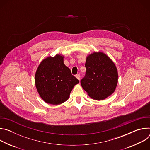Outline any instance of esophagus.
Wrapping results in <instances>:
<instances>
[{
	"mask_svg": "<svg viewBox=\"0 0 150 150\" xmlns=\"http://www.w3.org/2000/svg\"><path fill=\"white\" fill-rule=\"evenodd\" d=\"M75 76L76 77V78L79 81L80 80V78H81V76H80V75L79 74H76V75H75Z\"/></svg>",
	"mask_w": 150,
	"mask_h": 150,
	"instance_id": "esophagus-1",
	"label": "esophagus"
}]
</instances>
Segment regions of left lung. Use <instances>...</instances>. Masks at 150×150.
Masks as SVG:
<instances>
[{
    "instance_id": "1",
    "label": "left lung",
    "mask_w": 150,
    "mask_h": 150,
    "mask_svg": "<svg viewBox=\"0 0 150 150\" xmlns=\"http://www.w3.org/2000/svg\"><path fill=\"white\" fill-rule=\"evenodd\" d=\"M87 69L81 80L82 88L96 100H104L115 90L117 83V71L112 60L98 52L88 56L85 63Z\"/></svg>"
}]
</instances>
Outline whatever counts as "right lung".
I'll list each match as a JSON object with an SVG mask.
<instances>
[{
  "instance_id": "add662e5",
  "label": "right lung",
  "mask_w": 150,
  "mask_h": 150,
  "mask_svg": "<svg viewBox=\"0 0 150 150\" xmlns=\"http://www.w3.org/2000/svg\"><path fill=\"white\" fill-rule=\"evenodd\" d=\"M37 90L45 101L59 104L69 98L74 85L79 80L72 75L63 63V57H48L38 66L35 76Z\"/></svg>"
}]
</instances>
